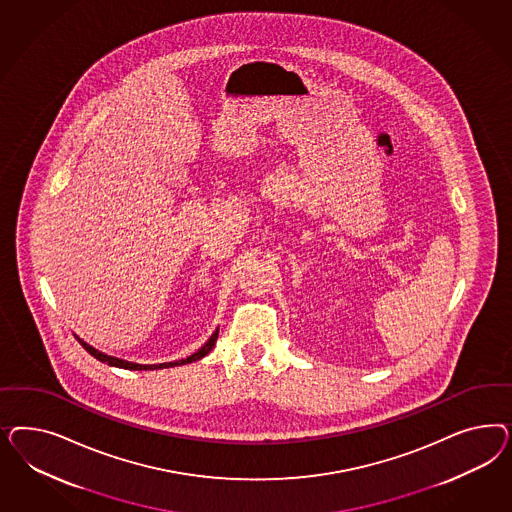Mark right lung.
<instances>
[{
  "label": "right lung",
  "mask_w": 512,
  "mask_h": 512,
  "mask_svg": "<svg viewBox=\"0 0 512 512\" xmlns=\"http://www.w3.org/2000/svg\"><path fill=\"white\" fill-rule=\"evenodd\" d=\"M217 334H219V328H216V332L210 336V340L206 341L204 345H202L201 349L197 351V353H193L191 357L182 358V360H176V362H163V364H137V362H129V360H124V358H116L110 357V355H105V353H101V351H97L95 347H92L90 343H86L84 340H80L77 336L78 343L92 355V357L97 358V360H101V362H105V364H109V366H116V368H124V370H163V368H174V366H184V364H189V362H195V360H201L202 357H206L210 351H212V347L216 345Z\"/></svg>",
  "instance_id": "1"
}]
</instances>
